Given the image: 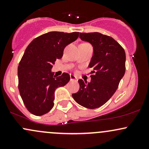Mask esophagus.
I'll use <instances>...</instances> for the list:
<instances>
[{"label":"esophagus","instance_id":"1","mask_svg":"<svg viewBox=\"0 0 149 149\" xmlns=\"http://www.w3.org/2000/svg\"><path fill=\"white\" fill-rule=\"evenodd\" d=\"M70 80L72 81V80H77V78H76V76H73V75H70Z\"/></svg>","mask_w":149,"mask_h":149}]
</instances>
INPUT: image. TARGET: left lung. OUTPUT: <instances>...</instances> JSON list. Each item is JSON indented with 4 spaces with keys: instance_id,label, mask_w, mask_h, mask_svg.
Listing matches in <instances>:
<instances>
[{
    "instance_id": "obj_1",
    "label": "left lung",
    "mask_w": 149,
    "mask_h": 149,
    "mask_svg": "<svg viewBox=\"0 0 149 149\" xmlns=\"http://www.w3.org/2000/svg\"><path fill=\"white\" fill-rule=\"evenodd\" d=\"M80 38L93 46L89 64L93 74L90 83L78 80L80 89L72 97L82 107L97 109L107 103L117 90L125 72V52L113 38L98 32L80 33Z\"/></svg>"
}]
</instances>
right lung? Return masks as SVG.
<instances>
[{
    "mask_svg": "<svg viewBox=\"0 0 149 149\" xmlns=\"http://www.w3.org/2000/svg\"><path fill=\"white\" fill-rule=\"evenodd\" d=\"M78 36L79 32H48L33 39L26 49L18 66V88L26 108L33 115L48 113L56 89L69 83V73L55 77L51 69L62 57L65 47Z\"/></svg>",
    "mask_w": 149,
    "mask_h": 149,
    "instance_id": "1",
    "label": "right lung"
}]
</instances>
